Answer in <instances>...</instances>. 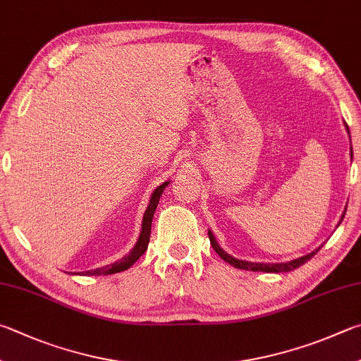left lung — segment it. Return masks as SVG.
<instances>
[{
	"instance_id": "obj_1",
	"label": "left lung",
	"mask_w": 361,
	"mask_h": 361,
	"mask_svg": "<svg viewBox=\"0 0 361 361\" xmlns=\"http://www.w3.org/2000/svg\"><path fill=\"white\" fill-rule=\"evenodd\" d=\"M344 124H345V123H344ZM345 130H347V134H349V137H350V130H349V126H347V124H345ZM352 156H353V153H352V145H350V158H352ZM345 209H347V207H345ZM344 214H345V212L343 213V216H341L338 226L341 224V221L344 219ZM208 237H209V243H212L213 249H214L216 252H218V255H219V257H221L222 260H226L227 264H231V265L235 267V268H240V270H249V271L289 273V271L295 270V268H298V267H301L303 264H306V262L310 260L311 257H314V254H317V252L320 251V247H322V246H319V247L316 249V251H312V252L306 254V255H301V257L293 259V260H290V262H281V264H262V262H247V260H241V259L233 257V255H231V254H227V252L224 251V249H222V247L219 246L218 241H216V238H214V235H213L212 231H208Z\"/></svg>"
}]
</instances>
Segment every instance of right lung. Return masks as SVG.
Instances as JSON below:
<instances>
[{
    "label": "right lung",
    "instance_id": "1",
    "mask_svg": "<svg viewBox=\"0 0 361 361\" xmlns=\"http://www.w3.org/2000/svg\"><path fill=\"white\" fill-rule=\"evenodd\" d=\"M170 181L162 183L161 186H158L153 191L152 197H149L148 202V207L145 209V214H143V219H142V231L139 235V240H137V243L134 245V247L130 249V252L124 255L123 259H120L118 262H114V264L106 265V267H101V268H94V270H88V271H75V273H69V274H80V276H101V274H114V273H120L128 270V268L133 267L137 260L140 259V255L147 251L148 243H149V235H152V222H153V216L156 208H158V203L161 195L164 192V189L169 186Z\"/></svg>",
    "mask_w": 361,
    "mask_h": 361
}]
</instances>
